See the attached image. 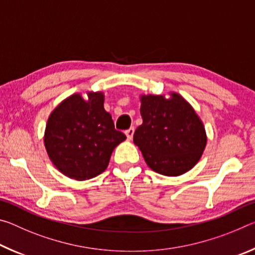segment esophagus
Masks as SVG:
<instances>
[{"instance_id": "esophagus-1", "label": "esophagus", "mask_w": 255, "mask_h": 255, "mask_svg": "<svg viewBox=\"0 0 255 255\" xmlns=\"http://www.w3.org/2000/svg\"><path fill=\"white\" fill-rule=\"evenodd\" d=\"M133 132H135V129H133V128H129V129H127L126 131H125V133H126V136H127V138H128V140L132 139Z\"/></svg>"}]
</instances>
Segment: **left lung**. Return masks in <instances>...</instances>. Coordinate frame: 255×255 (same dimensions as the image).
Listing matches in <instances>:
<instances>
[{
	"label": "left lung",
	"instance_id": "left-lung-1",
	"mask_svg": "<svg viewBox=\"0 0 255 255\" xmlns=\"http://www.w3.org/2000/svg\"><path fill=\"white\" fill-rule=\"evenodd\" d=\"M143 124L133 133L147 165L166 176H179L199 162L207 144L205 126L192 106L179 93L170 98L140 96Z\"/></svg>",
	"mask_w": 255,
	"mask_h": 255
}]
</instances>
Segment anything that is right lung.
Segmentation results:
<instances>
[{
	"label": "right lung",
	"instance_id": "right-lung-1",
	"mask_svg": "<svg viewBox=\"0 0 255 255\" xmlns=\"http://www.w3.org/2000/svg\"><path fill=\"white\" fill-rule=\"evenodd\" d=\"M74 93L51 111L46 124L44 144L60 173L77 181L101 174L111 154L126 139L116 130L111 115L105 110L103 92Z\"/></svg>",
	"mask_w": 255,
	"mask_h": 255
}]
</instances>
